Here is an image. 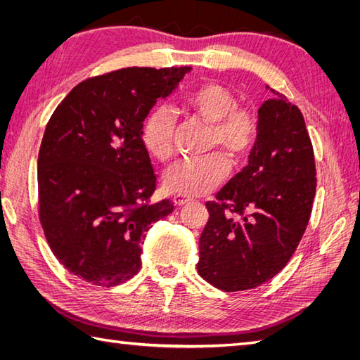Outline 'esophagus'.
<instances>
[{"label":"esophagus","instance_id":"1","mask_svg":"<svg viewBox=\"0 0 360 360\" xmlns=\"http://www.w3.org/2000/svg\"><path fill=\"white\" fill-rule=\"evenodd\" d=\"M192 201H193L192 198H188V196H182V195H174L173 196V202H174L176 207H182V205H186V204L192 202Z\"/></svg>","mask_w":360,"mask_h":360}]
</instances>
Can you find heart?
Returning <instances> with one entry per match:
<instances>
[{
	"instance_id": "heart-1",
	"label": "heart",
	"mask_w": 360,
	"mask_h": 360,
	"mask_svg": "<svg viewBox=\"0 0 360 360\" xmlns=\"http://www.w3.org/2000/svg\"><path fill=\"white\" fill-rule=\"evenodd\" d=\"M182 108L212 125V145H218L233 159H243L254 147L258 120L254 111L236 106L231 89L219 83H204L182 98ZM176 124L164 106L153 108L142 124V142L150 155L165 162L173 156ZM229 173L221 153L182 159L167 172L164 184L170 193L201 196L212 192Z\"/></svg>"
}]
</instances>
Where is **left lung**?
Returning <instances> with one entry per match:
<instances>
[{"instance_id": "1", "label": "left lung", "mask_w": 360, "mask_h": 360, "mask_svg": "<svg viewBox=\"0 0 360 360\" xmlns=\"http://www.w3.org/2000/svg\"><path fill=\"white\" fill-rule=\"evenodd\" d=\"M271 89L269 86H266ZM258 110L249 164L205 202L198 274L215 288L254 289L277 275L295 252L316 196V162L300 110L271 89Z\"/></svg>"}]
</instances>
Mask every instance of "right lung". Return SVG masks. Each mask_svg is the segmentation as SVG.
<instances>
[{
    "mask_svg": "<svg viewBox=\"0 0 360 360\" xmlns=\"http://www.w3.org/2000/svg\"><path fill=\"white\" fill-rule=\"evenodd\" d=\"M192 68H125L79 83L53 111L38 153L40 223L75 277L117 286L141 269L145 232L173 202L156 190L142 124Z\"/></svg>",
    "mask_w": 360,
    "mask_h": 360,
    "instance_id": "obj_1",
    "label": "right lung"
}]
</instances>
